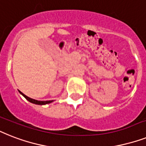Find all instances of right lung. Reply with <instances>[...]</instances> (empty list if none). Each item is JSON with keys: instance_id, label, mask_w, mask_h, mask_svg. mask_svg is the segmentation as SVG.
Wrapping results in <instances>:
<instances>
[{"instance_id": "obj_1", "label": "right lung", "mask_w": 146, "mask_h": 146, "mask_svg": "<svg viewBox=\"0 0 146 146\" xmlns=\"http://www.w3.org/2000/svg\"><path fill=\"white\" fill-rule=\"evenodd\" d=\"M20 93L22 94V95H23L24 97H25V98L26 99H27V100H28V101L31 102V103H32V104H38V105H45V104H50V103H52V100H46V101H40V100H34V99H31V98L27 97V96H26L25 94H24L22 93V92H20Z\"/></svg>"}]
</instances>
